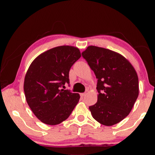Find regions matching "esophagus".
I'll list each match as a JSON object with an SVG mask.
<instances>
[{
	"label": "esophagus",
	"mask_w": 155,
	"mask_h": 155,
	"mask_svg": "<svg viewBox=\"0 0 155 155\" xmlns=\"http://www.w3.org/2000/svg\"><path fill=\"white\" fill-rule=\"evenodd\" d=\"M86 95V93H82V94H81V97H84Z\"/></svg>",
	"instance_id": "esophagus-1"
}]
</instances>
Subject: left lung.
Here are the masks:
<instances>
[{
  "instance_id": "obj_1",
  "label": "left lung",
  "mask_w": 155,
  "mask_h": 155,
  "mask_svg": "<svg viewBox=\"0 0 155 155\" xmlns=\"http://www.w3.org/2000/svg\"><path fill=\"white\" fill-rule=\"evenodd\" d=\"M82 55L98 78V101L89 107L91 115L104 126L117 124L129 114L139 95L134 67L118 52L95 46Z\"/></svg>"
}]
</instances>
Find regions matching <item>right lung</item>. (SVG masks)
Masks as SVG:
<instances>
[{
  "label": "right lung",
  "mask_w": 155,
  "mask_h": 155,
  "mask_svg": "<svg viewBox=\"0 0 155 155\" xmlns=\"http://www.w3.org/2000/svg\"><path fill=\"white\" fill-rule=\"evenodd\" d=\"M81 57L77 47L60 46L42 52L28 67L24 81L26 101L41 122L60 124L78 103L79 94L61 87L69 83L70 68Z\"/></svg>",
  "instance_id": "obj_1"
}]
</instances>
